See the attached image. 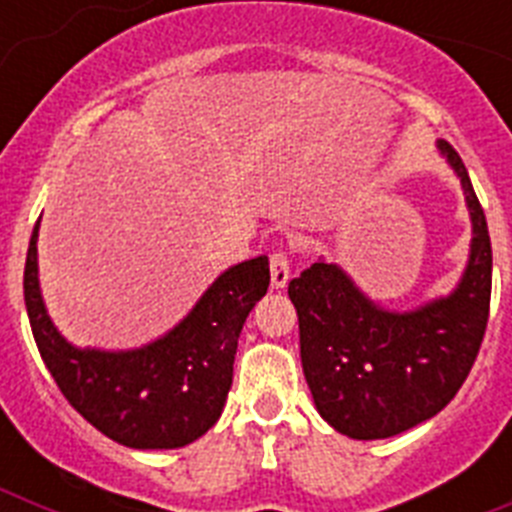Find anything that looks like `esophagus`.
<instances>
[{"mask_svg": "<svg viewBox=\"0 0 512 512\" xmlns=\"http://www.w3.org/2000/svg\"><path fill=\"white\" fill-rule=\"evenodd\" d=\"M289 282V253L274 251L271 253V287L282 289Z\"/></svg>", "mask_w": 512, "mask_h": 512, "instance_id": "1", "label": "esophagus"}]
</instances>
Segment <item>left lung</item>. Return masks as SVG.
<instances>
[{
    "label": "left lung",
    "instance_id": "left-lung-1",
    "mask_svg": "<svg viewBox=\"0 0 512 512\" xmlns=\"http://www.w3.org/2000/svg\"><path fill=\"white\" fill-rule=\"evenodd\" d=\"M438 151L461 179L472 215L467 269L449 297L410 312L384 310L325 261L289 282L307 387L323 420L348 438H390L441 413L485 338L492 292L485 210L459 153L446 140Z\"/></svg>",
    "mask_w": 512,
    "mask_h": 512
}]
</instances>
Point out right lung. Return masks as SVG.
<instances>
[{
    "mask_svg": "<svg viewBox=\"0 0 512 512\" xmlns=\"http://www.w3.org/2000/svg\"><path fill=\"white\" fill-rule=\"evenodd\" d=\"M22 287L40 356L71 408L122 446L179 449L205 436L223 413L238 336L269 289V259L230 266L182 323L133 351L76 348L58 333L40 297L38 225Z\"/></svg>",
    "mask_w": 512,
    "mask_h": 512,
    "instance_id": "add662e5",
    "label": "right lung"
}]
</instances>
